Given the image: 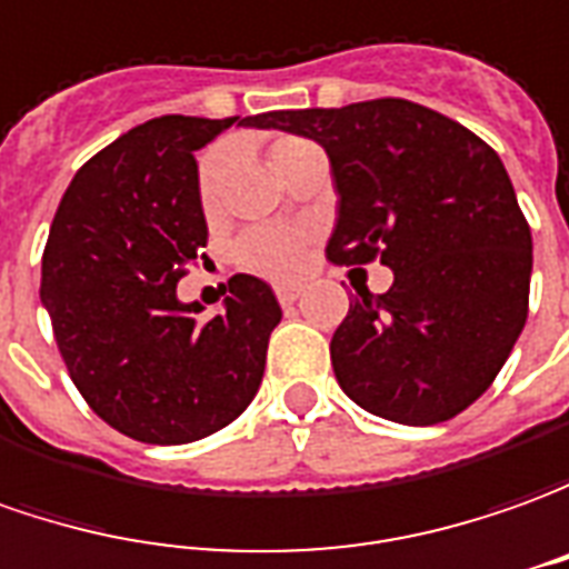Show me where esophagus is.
<instances>
[{
    "label": "esophagus",
    "instance_id": "esophagus-1",
    "mask_svg": "<svg viewBox=\"0 0 569 569\" xmlns=\"http://www.w3.org/2000/svg\"><path fill=\"white\" fill-rule=\"evenodd\" d=\"M301 296V286H277V299L280 305H292Z\"/></svg>",
    "mask_w": 569,
    "mask_h": 569
}]
</instances>
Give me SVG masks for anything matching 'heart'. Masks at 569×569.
Here are the masks:
<instances>
[{"label": "heart", "instance_id": "heart-1", "mask_svg": "<svg viewBox=\"0 0 569 569\" xmlns=\"http://www.w3.org/2000/svg\"><path fill=\"white\" fill-rule=\"evenodd\" d=\"M296 146H305L301 139H280L273 149H270V161L277 164L280 154H286ZM220 173V152H211L204 158L202 164V196L211 199L214 183H218ZM311 246V230L299 227V223H264V227H254L249 233L239 239L236 246V258L239 264L252 273L270 277V280H289L296 277L305 264V254Z\"/></svg>", "mask_w": 569, "mask_h": 569}]
</instances>
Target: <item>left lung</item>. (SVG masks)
Returning a JSON list of instances; mask_svg holds the SVG:
<instances>
[{
  "instance_id": "left-lung-1",
  "label": "left lung",
  "mask_w": 569,
  "mask_h": 569,
  "mask_svg": "<svg viewBox=\"0 0 569 569\" xmlns=\"http://www.w3.org/2000/svg\"><path fill=\"white\" fill-rule=\"evenodd\" d=\"M258 127L315 139L330 158L327 258H380L396 273L382 296L361 289L333 333L342 392L405 427L461 415L527 323L532 236L496 149L408 99L268 111Z\"/></svg>"
}]
</instances>
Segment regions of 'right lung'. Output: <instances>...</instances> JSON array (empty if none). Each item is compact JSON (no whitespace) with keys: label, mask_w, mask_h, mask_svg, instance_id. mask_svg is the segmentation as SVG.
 Listing matches in <instances>:
<instances>
[{"label":"right lung","mask_w":569,"mask_h":569,"mask_svg":"<svg viewBox=\"0 0 569 569\" xmlns=\"http://www.w3.org/2000/svg\"><path fill=\"white\" fill-rule=\"evenodd\" d=\"M258 118L164 114L73 173L42 252V308L73 386L96 415L149 446L223 430L261 386L280 301L236 273L223 311L199 320L177 283L208 242L196 152Z\"/></svg>","instance_id":"right-lung-1"}]
</instances>
